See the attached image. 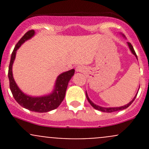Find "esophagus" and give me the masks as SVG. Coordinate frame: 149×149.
<instances>
[{
	"label": "esophagus",
	"mask_w": 149,
	"mask_h": 149,
	"mask_svg": "<svg viewBox=\"0 0 149 149\" xmlns=\"http://www.w3.org/2000/svg\"><path fill=\"white\" fill-rule=\"evenodd\" d=\"M76 70L77 72H82L84 70V68H83V67H81V66H77V67H76Z\"/></svg>",
	"instance_id": "obj_1"
}]
</instances>
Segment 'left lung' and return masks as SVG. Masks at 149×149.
<instances>
[{
  "mask_svg": "<svg viewBox=\"0 0 149 149\" xmlns=\"http://www.w3.org/2000/svg\"><path fill=\"white\" fill-rule=\"evenodd\" d=\"M123 36L124 37H125L124 35H123ZM127 45H128L129 48H130V51H131L132 53H133V55H134L135 56H136V58H137V60H138L137 55H136V52H135V50H134V49H133V46H132V45L130 44V42H127ZM138 92H139V91H138ZM137 94H138V93L136 94V96H135V97H134V98H133V100H132L130 102H129L128 104H127L124 105V106L118 107H103L99 106V105H97V104H94V103H93V102L91 101V100H90L89 97H88V94H87V92H86V98H87V100H88V102L90 103V104H91V106H92L94 108V109H97V110L102 111V112H116V111L123 110V109H126V108L130 106V105L133 102V101H134L135 99H136V96H137Z\"/></svg>",
  "mask_w": 149,
  "mask_h": 149,
  "instance_id": "left-lung-1",
  "label": "left lung"
}]
</instances>
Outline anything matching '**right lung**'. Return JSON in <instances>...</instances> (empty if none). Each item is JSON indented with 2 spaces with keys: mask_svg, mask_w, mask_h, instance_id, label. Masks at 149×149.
<instances>
[{
  "mask_svg": "<svg viewBox=\"0 0 149 149\" xmlns=\"http://www.w3.org/2000/svg\"><path fill=\"white\" fill-rule=\"evenodd\" d=\"M35 34L34 30H29L27 31L15 46L10 57V61L8 68V79H9L10 89L15 100L22 107L29 110L36 112H47L53 110L59 107L65 95L68 84L69 81L74 75L75 70L71 69L68 71L61 73L57 77L55 81L54 88L52 92L49 94L40 97H31L24 94L16 84L13 76L12 67L16 58V54L17 49L22 46L23 43L30 40Z\"/></svg>",
  "mask_w": 149,
  "mask_h": 149,
  "instance_id": "1",
  "label": "right lung"
}]
</instances>
